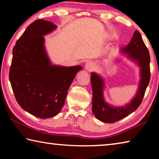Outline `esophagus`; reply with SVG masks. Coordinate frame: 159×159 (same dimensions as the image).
I'll list each match as a JSON object with an SVG mask.
<instances>
[{
	"label": "esophagus",
	"instance_id": "34e87169",
	"mask_svg": "<svg viewBox=\"0 0 159 159\" xmlns=\"http://www.w3.org/2000/svg\"><path fill=\"white\" fill-rule=\"evenodd\" d=\"M85 68L86 71H92L95 69V64L94 62H92V61H88V62L86 63Z\"/></svg>",
	"mask_w": 159,
	"mask_h": 159
}]
</instances>
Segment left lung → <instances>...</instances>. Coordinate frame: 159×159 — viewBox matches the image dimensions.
Here are the masks:
<instances>
[{
	"instance_id": "1",
	"label": "left lung",
	"mask_w": 159,
	"mask_h": 159,
	"mask_svg": "<svg viewBox=\"0 0 159 159\" xmlns=\"http://www.w3.org/2000/svg\"><path fill=\"white\" fill-rule=\"evenodd\" d=\"M119 52L139 68V80L135 95L125 106H114L104 98L105 80L99 74H91L93 90L92 111L99 120L112 123L128 116L140 105L150 80V55L139 32L136 30L129 44L120 49Z\"/></svg>"
}]
</instances>
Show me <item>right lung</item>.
I'll use <instances>...</instances> for the list:
<instances>
[{
    "instance_id": "obj_1",
    "label": "right lung",
    "mask_w": 159,
    "mask_h": 159,
    "mask_svg": "<svg viewBox=\"0 0 159 159\" xmlns=\"http://www.w3.org/2000/svg\"><path fill=\"white\" fill-rule=\"evenodd\" d=\"M57 28L49 21L31 23L12 50L10 81L16 100L25 111L38 118H52L61 111L69 88L81 66L53 64L45 38Z\"/></svg>"
}]
</instances>
